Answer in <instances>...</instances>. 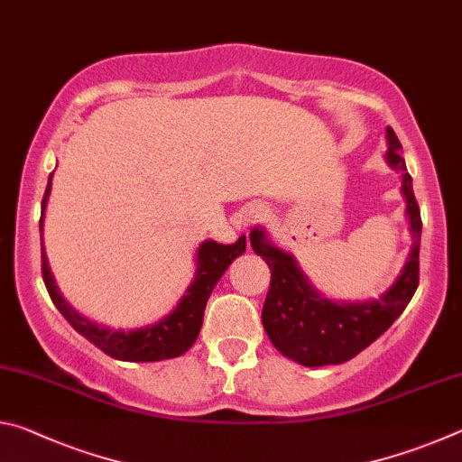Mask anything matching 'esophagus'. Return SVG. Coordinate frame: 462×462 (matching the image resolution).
Listing matches in <instances>:
<instances>
[{"label":"esophagus","instance_id":"1","mask_svg":"<svg viewBox=\"0 0 462 462\" xmlns=\"http://www.w3.org/2000/svg\"><path fill=\"white\" fill-rule=\"evenodd\" d=\"M263 216H264V209H263V208H253V209H248L246 216H245V224H246V226H250V224L259 222V220H263Z\"/></svg>","mask_w":462,"mask_h":462}]
</instances>
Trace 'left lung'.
I'll list each match as a JSON object with an SVG mask.
<instances>
[{
  "label": "left lung",
  "instance_id": "1",
  "mask_svg": "<svg viewBox=\"0 0 462 462\" xmlns=\"http://www.w3.org/2000/svg\"><path fill=\"white\" fill-rule=\"evenodd\" d=\"M389 165L402 173V189L408 201L413 246L402 275L379 300L365 303H332L310 287L291 254L264 242L261 230L250 234L253 250L271 269V287L263 306L264 332L281 355L306 366L338 365L356 356L400 318L420 283L421 217L411 177L405 169L402 143L387 128Z\"/></svg>",
  "mask_w": 462,
  "mask_h": 462
}]
</instances>
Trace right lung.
<instances>
[{
    "label": "right lung",
    "instance_id": "obj_1",
    "mask_svg": "<svg viewBox=\"0 0 462 462\" xmlns=\"http://www.w3.org/2000/svg\"><path fill=\"white\" fill-rule=\"evenodd\" d=\"M51 179L46 185L44 198H42V216H41V246H42V220L46 201H49L51 193ZM246 250V238L240 236L234 245H217L214 240L203 242L198 253V273H195L193 283L187 289L183 300L169 314L165 319L156 322L148 328H140V330L132 332H120V330H107V328H99L89 319H85L81 314L69 306L62 300V295L57 291L54 285L52 273L46 261L44 246H42V279L49 291L51 300L57 310L69 324H71L77 332L85 336L91 344H96L99 350L106 355L118 358V361H134V363H154L165 361V358L181 356L183 353L191 348V344L198 340V334L201 330L203 322V310H206L208 297L216 287L217 279L224 275L228 264L240 256Z\"/></svg>",
    "mask_w": 462,
    "mask_h": 462
}]
</instances>
